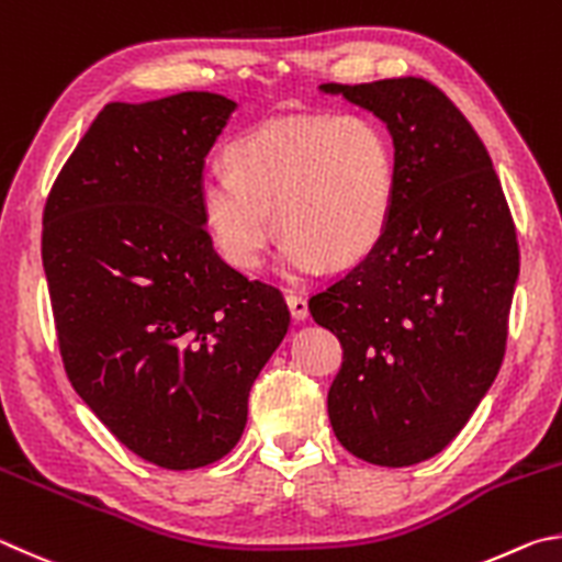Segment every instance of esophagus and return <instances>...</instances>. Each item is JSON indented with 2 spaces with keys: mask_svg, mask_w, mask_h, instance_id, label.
<instances>
[{
  "mask_svg": "<svg viewBox=\"0 0 562 562\" xmlns=\"http://www.w3.org/2000/svg\"><path fill=\"white\" fill-rule=\"evenodd\" d=\"M286 303H289V311L291 316L296 321H306L308 318V301L299 296V293H289L286 296Z\"/></svg>",
  "mask_w": 562,
  "mask_h": 562,
  "instance_id": "1",
  "label": "esophagus"
}]
</instances>
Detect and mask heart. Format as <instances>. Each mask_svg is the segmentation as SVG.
Returning a JSON list of instances; mask_svg holds the SVG:
<instances>
[{"label":"heart","instance_id":"obj_1","mask_svg":"<svg viewBox=\"0 0 562 562\" xmlns=\"http://www.w3.org/2000/svg\"><path fill=\"white\" fill-rule=\"evenodd\" d=\"M229 170L202 177V216L239 269L261 261L276 222L279 269L301 279L368 256L395 202V147L368 115L273 117L226 150Z\"/></svg>","mask_w":562,"mask_h":562}]
</instances>
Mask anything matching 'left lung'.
Here are the masks:
<instances>
[{
	"label": "left lung",
	"instance_id": "1",
	"mask_svg": "<svg viewBox=\"0 0 562 562\" xmlns=\"http://www.w3.org/2000/svg\"><path fill=\"white\" fill-rule=\"evenodd\" d=\"M318 88L380 117L395 147L385 234L308 303L342 346L330 425L358 459L412 467L464 429L498 375L516 226L484 143L437 86L409 76Z\"/></svg>",
	"mask_w": 562,
	"mask_h": 562
}]
</instances>
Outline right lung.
Returning <instances> with one entry per match:
<instances>
[{"mask_svg": "<svg viewBox=\"0 0 562 562\" xmlns=\"http://www.w3.org/2000/svg\"><path fill=\"white\" fill-rule=\"evenodd\" d=\"M236 103H108L46 200L42 259L66 375L117 441L184 471L236 447L289 330L279 289L214 251L200 184Z\"/></svg>", "mask_w": 562, "mask_h": 562, "instance_id": "right-lung-1", "label": "right lung"}]
</instances>
